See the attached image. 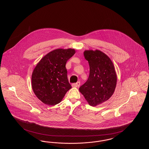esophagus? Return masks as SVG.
I'll list each match as a JSON object with an SVG mask.
<instances>
[{
  "mask_svg": "<svg viewBox=\"0 0 149 149\" xmlns=\"http://www.w3.org/2000/svg\"><path fill=\"white\" fill-rule=\"evenodd\" d=\"M80 85V83L79 81H78V82L76 83L72 84L71 86H72V87H79Z\"/></svg>",
  "mask_w": 149,
  "mask_h": 149,
  "instance_id": "1",
  "label": "esophagus"
}]
</instances>
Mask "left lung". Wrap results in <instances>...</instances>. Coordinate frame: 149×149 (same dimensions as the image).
<instances>
[{
  "label": "left lung",
  "mask_w": 149,
  "mask_h": 149,
  "mask_svg": "<svg viewBox=\"0 0 149 149\" xmlns=\"http://www.w3.org/2000/svg\"><path fill=\"white\" fill-rule=\"evenodd\" d=\"M84 56L89 63L90 72L87 81L79 88V91L90 106H96L113 94L117 75L112 60L102 51L85 50Z\"/></svg>",
  "instance_id": "8db88e82"
}]
</instances>
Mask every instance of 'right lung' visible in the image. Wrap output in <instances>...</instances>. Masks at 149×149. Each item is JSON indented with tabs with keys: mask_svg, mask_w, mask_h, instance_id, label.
Returning a JSON list of instances; mask_svg holds the SVG:
<instances>
[{
	"mask_svg": "<svg viewBox=\"0 0 149 149\" xmlns=\"http://www.w3.org/2000/svg\"><path fill=\"white\" fill-rule=\"evenodd\" d=\"M75 53L74 49L52 50L36 65L32 74V87L44 104L54 106L60 103L71 89L65 65Z\"/></svg>",
	"mask_w": 149,
	"mask_h": 149,
	"instance_id": "add662e5",
	"label": "right lung"
}]
</instances>
